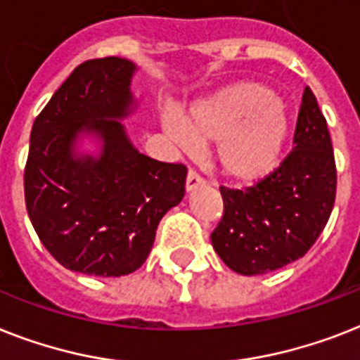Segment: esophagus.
<instances>
[{
  "instance_id": "obj_1",
  "label": "esophagus",
  "mask_w": 360,
  "mask_h": 360,
  "mask_svg": "<svg viewBox=\"0 0 360 360\" xmlns=\"http://www.w3.org/2000/svg\"><path fill=\"white\" fill-rule=\"evenodd\" d=\"M201 185H205V179L195 170H190L188 175H186V190L190 192V190H195Z\"/></svg>"
}]
</instances>
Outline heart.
I'll list each match as a JSON object with an SVG mask.
<instances>
[{
    "label": "heart",
    "instance_id": "heart-1",
    "mask_svg": "<svg viewBox=\"0 0 360 360\" xmlns=\"http://www.w3.org/2000/svg\"><path fill=\"white\" fill-rule=\"evenodd\" d=\"M168 133L181 146L216 142L221 172L236 181H257L270 174L288 136L285 105L259 83H236L192 107L188 118L165 116Z\"/></svg>",
    "mask_w": 360,
    "mask_h": 360
}]
</instances>
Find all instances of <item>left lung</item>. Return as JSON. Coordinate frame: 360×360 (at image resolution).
Masks as SVG:
<instances>
[{
	"label": "left lung",
	"mask_w": 360,
	"mask_h": 360,
	"mask_svg": "<svg viewBox=\"0 0 360 360\" xmlns=\"http://www.w3.org/2000/svg\"><path fill=\"white\" fill-rule=\"evenodd\" d=\"M292 151L246 188L220 186L224 216L210 235L231 270L261 276L290 264L322 235L335 198L337 165L316 96L303 92Z\"/></svg>",
	"instance_id": "obj_1"
}]
</instances>
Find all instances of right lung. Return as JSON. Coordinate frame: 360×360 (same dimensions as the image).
Listing matches in <instances>:
<instances>
[{
  "label": "right lung",
  "instance_id": "1",
  "mask_svg": "<svg viewBox=\"0 0 360 360\" xmlns=\"http://www.w3.org/2000/svg\"><path fill=\"white\" fill-rule=\"evenodd\" d=\"M133 72L127 58L84 60L31 129L23 172L29 220L55 261L86 276L140 268L160 218L185 195L186 166L139 153L120 122L133 105ZM81 132L102 139L98 160L75 155Z\"/></svg>",
  "mask_w": 360,
  "mask_h": 360
}]
</instances>
